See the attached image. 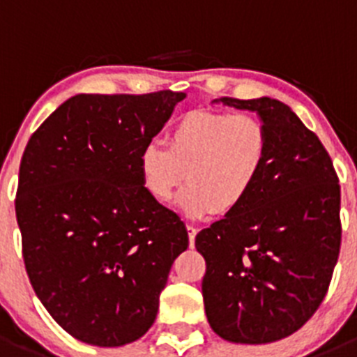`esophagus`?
Returning a JSON list of instances; mask_svg holds the SVG:
<instances>
[{"label":"esophagus","mask_w":357,"mask_h":357,"mask_svg":"<svg viewBox=\"0 0 357 357\" xmlns=\"http://www.w3.org/2000/svg\"><path fill=\"white\" fill-rule=\"evenodd\" d=\"M198 229L195 225H188V236H189V247H195V238H197Z\"/></svg>","instance_id":"esophagus-1"}]
</instances>
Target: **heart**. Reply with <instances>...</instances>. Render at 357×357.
Segmentation results:
<instances>
[{
    "mask_svg": "<svg viewBox=\"0 0 357 357\" xmlns=\"http://www.w3.org/2000/svg\"><path fill=\"white\" fill-rule=\"evenodd\" d=\"M268 160V134L250 114L191 110L169 128L166 146L150 141L137 155L144 191L169 202L188 172L178 207L191 218L230 214L245 204Z\"/></svg>",
    "mask_w": 357,
    "mask_h": 357,
    "instance_id": "b5f03b06",
    "label": "heart"
}]
</instances>
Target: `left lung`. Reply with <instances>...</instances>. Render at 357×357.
I'll return each instance as SVG.
<instances>
[{"mask_svg":"<svg viewBox=\"0 0 357 357\" xmlns=\"http://www.w3.org/2000/svg\"><path fill=\"white\" fill-rule=\"evenodd\" d=\"M214 102L257 112L268 160L245 204L195 239L207 264V320L227 342L272 343L301 329L327 295L342 245L338 175L317 134L279 100Z\"/></svg>","mask_w":357,"mask_h":357,"instance_id":"8db88e82","label":"left lung"}]
</instances>
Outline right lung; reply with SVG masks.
Segmentation results:
<instances>
[{
  "label": "right lung",
  "mask_w": 357,
  "mask_h": 357,
  "mask_svg": "<svg viewBox=\"0 0 357 357\" xmlns=\"http://www.w3.org/2000/svg\"><path fill=\"white\" fill-rule=\"evenodd\" d=\"M184 93L77 94L31 134L15 216L33 291L84 343L121 347L151 327L184 222L144 191L137 155Z\"/></svg>",
  "instance_id": "add662e5"
}]
</instances>
